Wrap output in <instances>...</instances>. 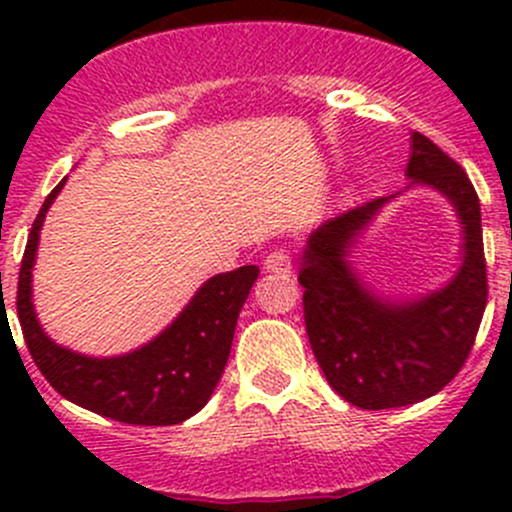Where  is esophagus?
Returning <instances> with one entry per match:
<instances>
[{
    "instance_id": "esophagus-1",
    "label": "esophagus",
    "mask_w": 512,
    "mask_h": 512,
    "mask_svg": "<svg viewBox=\"0 0 512 512\" xmlns=\"http://www.w3.org/2000/svg\"><path fill=\"white\" fill-rule=\"evenodd\" d=\"M265 270L275 272V275H289L292 270V260L285 250H275L265 257Z\"/></svg>"
}]
</instances>
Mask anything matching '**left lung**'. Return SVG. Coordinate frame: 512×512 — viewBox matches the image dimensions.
Instances as JSON below:
<instances>
[{
  "instance_id": "8db88e82",
  "label": "left lung",
  "mask_w": 512,
  "mask_h": 512,
  "mask_svg": "<svg viewBox=\"0 0 512 512\" xmlns=\"http://www.w3.org/2000/svg\"><path fill=\"white\" fill-rule=\"evenodd\" d=\"M406 175L446 195L463 225V265L438 292L391 302L361 285L347 262L354 237L391 198L327 220L299 267L304 324L317 364L342 399L366 411L418 404L461 371L488 302L480 203L461 165L423 133L411 136Z\"/></svg>"
}]
</instances>
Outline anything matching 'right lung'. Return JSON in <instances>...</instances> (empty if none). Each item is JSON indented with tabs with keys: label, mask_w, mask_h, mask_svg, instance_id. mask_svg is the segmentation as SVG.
Listing matches in <instances>:
<instances>
[{
	"label": "right lung",
	"mask_w": 512,
	"mask_h": 512,
	"mask_svg": "<svg viewBox=\"0 0 512 512\" xmlns=\"http://www.w3.org/2000/svg\"><path fill=\"white\" fill-rule=\"evenodd\" d=\"M64 183L46 195L19 270L17 314L34 364L64 399L113 421L173 426L198 414L223 376L237 317L260 270L245 265L210 277L165 332L131 354L94 359L59 347L34 314L32 267L46 210Z\"/></svg>",
	"instance_id": "1"
}]
</instances>
